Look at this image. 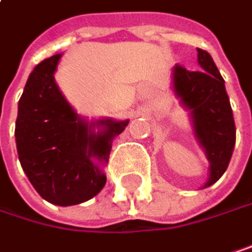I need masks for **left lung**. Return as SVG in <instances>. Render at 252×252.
Segmentation results:
<instances>
[{
	"instance_id": "left-lung-1",
	"label": "left lung",
	"mask_w": 252,
	"mask_h": 252,
	"mask_svg": "<svg viewBox=\"0 0 252 252\" xmlns=\"http://www.w3.org/2000/svg\"><path fill=\"white\" fill-rule=\"evenodd\" d=\"M200 70L189 71L181 65L172 70V88L181 106L188 110L194 136L209 161V176L203 188L214 185L227 170L235 149L236 127L224 79L212 57L197 49Z\"/></svg>"
}]
</instances>
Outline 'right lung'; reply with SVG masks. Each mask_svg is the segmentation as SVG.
<instances>
[{"mask_svg": "<svg viewBox=\"0 0 252 252\" xmlns=\"http://www.w3.org/2000/svg\"><path fill=\"white\" fill-rule=\"evenodd\" d=\"M61 57L53 55L31 71L17 104L14 137L21 166L35 191L52 205L73 206L106 185L103 166L113 139L130 119L80 116L55 82Z\"/></svg>", "mask_w": 252, "mask_h": 252, "instance_id": "add662e5", "label": "right lung"}]
</instances>
